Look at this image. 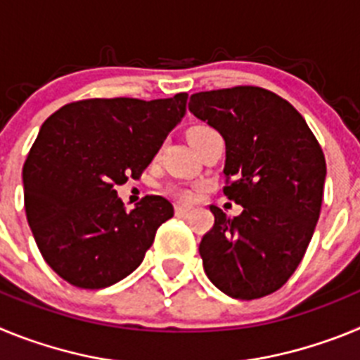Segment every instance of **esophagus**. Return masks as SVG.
<instances>
[{"label": "esophagus", "instance_id": "34e87169", "mask_svg": "<svg viewBox=\"0 0 360 360\" xmlns=\"http://www.w3.org/2000/svg\"><path fill=\"white\" fill-rule=\"evenodd\" d=\"M189 211H191V205H184V203H176V205H174V212H176V216H184Z\"/></svg>", "mask_w": 360, "mask_h": 360}]
</instances>
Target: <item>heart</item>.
<instances>
[{
    "instance_id": "heart-1",
    "label": "heart",
    "mask_w": 360,
    "mask_h": 360,
    "mask_svg": "<svg viewBox=\"0 0 360 360\" xmlns=\"http://www.w3.org/2000/svg\"><path fill=\"white\" fill-rule=\"evenodd\" d=\"M195 128H203V126H195ZM174 193H176V196L182 200V202H191V200H195V196H196V191L193 189V187H187V186L176 187V189H174Z\"/></svg>"
}]
</instances>
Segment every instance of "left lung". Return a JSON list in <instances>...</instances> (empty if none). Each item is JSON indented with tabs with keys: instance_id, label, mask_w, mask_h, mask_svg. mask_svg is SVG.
<instances>
[{
	"instance_id": "obj_1",
	"label": "left lung",
	"mask_w": 360,
	"mask_h": 360,
	"mask_svg": "<svg viewBox=\"0 0 360 360\" xmlns=\"http://www.w3.org/2000/svg\"><path fill=\"white\" fill-rule=\"evenodd\" d=\"M189 110L225 139L224 195L240 203L200 241L203 270L224 294L259 299L279 290L303 259L319 219L326 162L288 101L259 86L193 94Z\"/></svg>"
}]
</instances>
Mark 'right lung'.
Returning a JSON list of instances; mask_svg holds the SVG:
<instances>
[{
	"label": "right lung",
	"instance_id": "obj_1",
	"mask_svg": "<svg viewBox=\"0 0 360 360\" xmlns=\"http://www.w3.org/2000/svg\"><path fill=\"white\" fill-rule=\"evenodd\" d=\"M186 103L84 98L44 120L23 165L25 211L41 256L70 285L97 290L129 276L173 218L158 195L128 212L115 186L141 178Z\"/></svg>",
	"mask_w": 360,
	"mask_h": 360
}]
</instances>
